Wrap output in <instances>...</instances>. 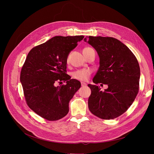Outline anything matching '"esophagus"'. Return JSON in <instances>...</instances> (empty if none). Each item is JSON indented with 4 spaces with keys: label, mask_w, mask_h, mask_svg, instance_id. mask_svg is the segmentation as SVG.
<instances>
[{
    "label": "esophagus",
    "mask_w": 154,
    "mask_h": 154,
    "mask_svg": "<svg viewBox=\"0 0 154 154\" xmlns=\"http://www.w3.org/2000/svg\"><path fill=\"white\" fill-rule=\"evenodd\" d=\"M81 85H82V86H86L87 85V84L85 82H81Z\"/></svg>",
    "instance_id": "1"
}]
</instances>
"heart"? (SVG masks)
Wrapping results in <instances>:
<instances>
[{
  "label": "heart",
  "instance_id": "b5f03b06",
  "mask_svg": "<svg viewBox=\"0 0 154 154\" xmlns=\"http://www.w3.org/2000/svg\"><path fill=\"white\" fill-rule=\"evenodd\" d=\"M89 48H86L84 49ZM68 61V59L67 60ZM92 74V71L88 68H83L77 69L72 73V77L73 79L79 81H87L89 79L90 75Z\"/></svg>",
  "mask_w": 154,
  "mask_h": 154
}]
</instances>
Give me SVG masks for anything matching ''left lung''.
<instances>
[{"label": "left lung", "mask_w": 154, "mask_h": 154, "mask_svg": "<svg viewBox=\"0 0 154 154\" xmlns=\"http://www.w3.org/2000/svg\"><path fill=\"white\" fill-rule=\"evenodd\" d=\"M84 41L96 49L100 59L93 82L108 86L102 92L98 86L88 85L91 91L88 102L90 111L102 119L118 118L127 110L139 91L138 60L132 52L116 38L90 36Z\"/></svg>", "instance_id": "obj_1"}]
</instances>
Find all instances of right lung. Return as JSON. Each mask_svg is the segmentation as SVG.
Segmentation results:
<instances>
[{
	"mask_svg": "<svg viewBox=\"0 0 154 154\" xmlns=\"http://www.w3.org/2000/svg\"><path fill=\"white\" fill-rule=\"evenodd\" d=\"M83 38L56 36L32 48L27 56L20 75L25 100L44 119L57 121L68 113L69 102L81 84L66 74L67 58ZM61 81L67 84L54 86Z\"/></svg>",
	"mask_w": 154,
	"mask_h": 154,
	"instance_id": "obj_1",
	"label": "right lung"
}]
</instances>
